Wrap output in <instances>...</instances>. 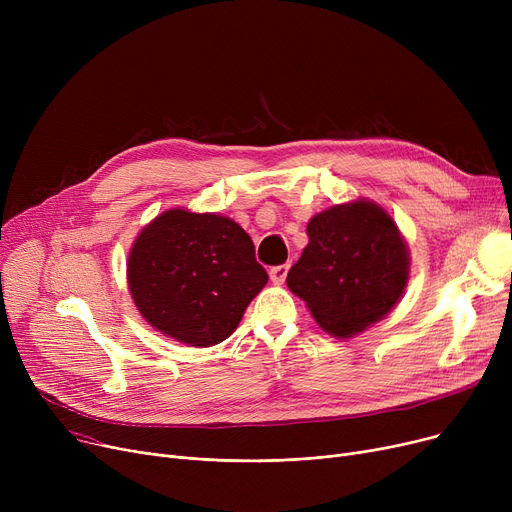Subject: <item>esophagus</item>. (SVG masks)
<instances>
[{
	"label": "esophagus",
	"instance_id": "1",
	"mask_svg": "<svg viewBox=\"0 0 512 512\" xmlns=\"http://www.w3.org/2000/svg\"><path fill=\"white\" fill-rule=\"evenodd\" d=\"M286 274H288V265L286 263L284 265H276V267H272V270H270V278H272L274 284H282L286 280Z\"/></svg>",
	"mask_w": 512,
	"mask_h": 512
}]
</instances>
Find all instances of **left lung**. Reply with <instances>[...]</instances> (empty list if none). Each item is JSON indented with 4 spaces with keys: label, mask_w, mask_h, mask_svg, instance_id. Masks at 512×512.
I'll use <instances>...</instances> for the list:
<instances>
[{
    "label": "left lung",
    "mask_w": 512,
    "mask_h": 512,
    "mask_svg": "<svg viewBox=\"0 0 512 512\" xmlns=\"http://www.w3.org/2000/svg\"><path fill=\"white\" fill-rule=\"evenodd\" d=\"M307 236L286 284L330 336L361 334L402 299L411 272L409 245L382 205L371 199L332 205L313 215Z\"/></svg>",
    "instance_id": "left-lung-1"
}]
</instances>
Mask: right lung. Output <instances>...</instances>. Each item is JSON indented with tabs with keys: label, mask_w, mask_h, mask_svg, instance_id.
I'll list each match as a JSON object with an SVG mask.
<instances>
[{
	"label": "right lung",
	"mask_w": 512,
	"mask_h": 512,
	"mask_svg": "<svg viewBox=\"0 0 512 512\" xmlns=\"http://www.w3.org/2000/svg\"><path fill=\"white\" fill-rule=\"evenodd\" d=\"M126 280L151 328L188 346L226 340L267 284L251 236L220 213L168 209L134 238Z\"/></svg>",
	"instance_id": "1"
}]
</instances>
